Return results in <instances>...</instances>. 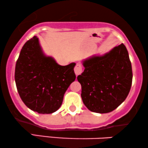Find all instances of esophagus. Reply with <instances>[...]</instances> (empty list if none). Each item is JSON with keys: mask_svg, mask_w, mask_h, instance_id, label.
Here are the masks:
<instances>
[{"mask_svg": "<svg viewBox=\"0 0 148 148\" xmlns=\"http://www.w3.org/2000/svg\"><path fill=\"white\" fill-rule=\"evenodd\" d=\"M83 72V69H82V66L80 63H77L76 64L75 67H74V72H75V74L76 76L79 75L81 74Z\"/></svg>", "mask_w": 148, "mask_h": 148, "instance_id": "obj_1", "label": "esophagus"}]
</instances>
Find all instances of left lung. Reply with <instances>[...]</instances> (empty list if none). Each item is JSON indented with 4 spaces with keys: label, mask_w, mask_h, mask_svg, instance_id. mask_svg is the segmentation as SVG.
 <instances>
[{
    "label": "left lung",
    "mask_w": 148,
    "mask_h": 148,
    "mask_svg": "<svg viewBox=\"0 0 148 148\" xmlns=\"http://www.w3.org/2000/svg\"><path fill=\"white\" fill-rule=\"evenodd\" d=\"M85 67L77 76L81 98L90 111H113L125 101L132 83V69L126 47L121 44L103 56L83 61Z\"/></svg>",
    "instance_id": "8db88e82"
}]
</instances>
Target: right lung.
I'll use <instances>...</instances> for the list:
<instances>
[{"label": "right lung", "mask_w": 148, "mask_h": 148, "mask_svg": "<svg viewBox=\"0 0 148 148\" xmlns=\"http://www.w3.org/2000/svg\"><path fill=\"white\" fill-rule=\"evenodd\" d=\"M75 64L61 66L45 56L36 36L25 42L14 74L18 92L25 106L42 114L56 111L69 85L75 81Z\"/></svg>", "instance_id": "add662e5"}]
</instances>
